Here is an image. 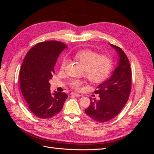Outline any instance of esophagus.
<instances>
[{
	"label": "esophagus",
	"mask_w": 154,
	"mask_h": 154,
	"mask_svg": "<svg viewBox=\"0 0 154 154\" xmlns=\"http://www.w3.org/2000/svg\"><path fill=\"white\" fill-rule=\"evenodd\" d=\"M71 94L74 96H80V94H79L78 93H76V92H72Z\"/></svg>",
	"instance_id": "1"
}]
</instances>
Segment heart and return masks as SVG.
Here are the masks:
<instances>
[{
  "instance_id": "obj_1",
  "label": "heart",
  "mask_w": 154,
  "mask_h": 154,
  "mask_svg": "<svg viewBox=\"0 0 154 154\" xmlns=\"http://www.w3.org/2000/svg\"><path fill=\"white\" fill-rule=\"evenodd\" d=\"M74 57L80 63L84 69L85 76L92 83H100L109 76L112 67V61L106 55L98 53L89 49H82L74 54ZM67 60L63 59L61 62L62 70L66 66ZM83 84L80 80H72L70 85L74 89H79Z\"/></svg>"
}]
</instances>
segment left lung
Returning <instances> with one entry per match:
<instances>
[{"mask_svg": "<svg viewBox=\"0 0 154 154\" xmlns=\"http://www.w3.org/2000/svg\"><path fill=\"white\" fill-rule=\"evenodd\" d=\"M118 54V65L111 76L94 91L100 99L91 100L85 113L98 122H106L117 116L127 103L131 91L132 72L128 59L123 50L110 44Z\"/></svg>", "mask_w": 154, "mask_h": 154, "instance_id": "left-lung-1", "label": "left lung"}]
</instances>
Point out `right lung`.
<instances>
[{
    "label": "right lung",
    "instance_id": "right-lung-1",
    "mask_svg": "<svg viewBox=\"0 0 154 154\" xmlns=\"http://www.w3.org/2000/svg\"><path fill=\"white\" fill-rule=\"evenodd\" d=\"M67 46L58 41L37 44L27 53L20 70V87L29 109L40 118H50L62 110L68 96L50 91L49 80L60 54Z\"/></svg>",
    "mask_w": 154,
    "mask_h": 154
}]
</instances>
